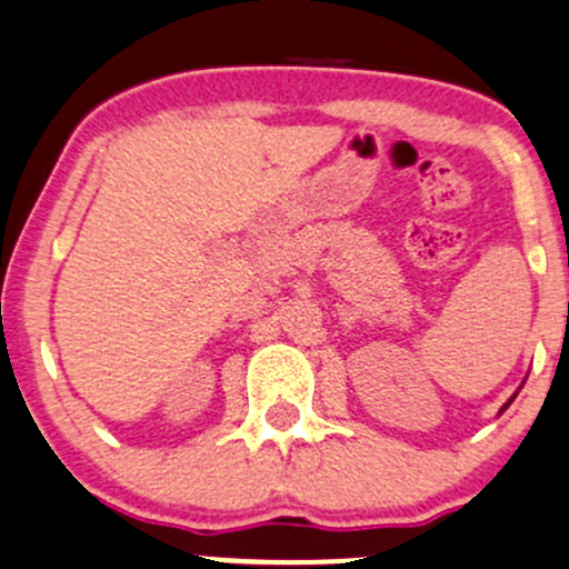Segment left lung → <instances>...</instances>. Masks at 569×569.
I'll use <instances>...</instances> for the list:
<instances>
[{
  "instance_id": "8db88e82",
  "label": "left lung",
  "mask_w": 569,
  "mask_h": 569,
  "mask_svg": "<svg viewBox=\"0 0 569 569\" xmlns=\"http://www.w3.org/2000/svg\"><path fill=\"white\" fill-rule=\"evenodd\" d=\"M505 408H508V405H505ZM505 408H502V410H505Z\"/></svg>"
}]
</instances>
